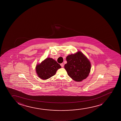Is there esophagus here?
Masks as SVG:
<instances>
[{
	"label": "esophagus",
	"instance_id": "esophagus-1",
	"mask_svg": "<svg viewBox=\"0 0 121 121\" xmlns=\"http://www.w3.org/2000/svg\"><path fill=\"white\" fill-rule=\"evenodd\" d=\"M60 65H61V67H62V68L63 67V66H64V64H63V63H61Z\"/></svg>",
	"mask_w": 121,
	"mask_h": 121
}]
</instances>
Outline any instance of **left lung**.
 <instances>
[{
    "mask_svg": "<svg viewBox=\"0 0 121 121\" xmlns=\"http://www.w3.org/2000/svg\"><path fill=\"white\" fill-rule=\"evenodd\" d=\"M65 69L68 74L77 82H81L89 76L91 65L89 59L81 52L68 56Z\"/></svg>",
    "mask_w": 121,
    "mask_h": 121,
    "instance_id": "obj_1",
    "label": "left lung"
}]
</instances>
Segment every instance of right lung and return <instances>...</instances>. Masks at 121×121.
Returning a JSON list of instances; mask_svg holds the SVG:
<instances>
[{"label": "right lung", "mask_w": 121, "mask_h": 121, "mask_svg": "<svg viewBox=\"0 0 121 121\" xmlns=\"http://www.w3.org/2000/svg\"><path fill=\"white\" fill-rule=\"evenodd\" d=\"M61 68L60 65L55 60L48 58L37 65L36 71L39 78L45 80L54 75L57 70Z\"/></svg>", "instance_id": "add662e5"}]
</instances>
